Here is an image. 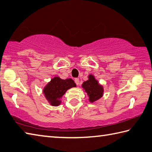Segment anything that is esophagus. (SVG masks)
Listing matches in <instances>:
<instances>
[{"mask_svg": "<svg viewBox=\"0 0 152 152\" xmlns=\"http://www.w3.org/2000/svg\"><path fill=\"white\" fill-rule=\"evenodd\" d=\"M74 82H75L77 86H78V85H79V82H80V81H79V79H78V78H75V79H74Z\"/></svg>", "mask_w": 152, "mask_h": 152, "instance_id": "1", "label": "esophagus"}]
</instances>
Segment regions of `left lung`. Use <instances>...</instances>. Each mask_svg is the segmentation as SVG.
<instances>
[{
    "label": "left lung",
    "instance_id": "left-lung-1",
    "mask_svg": "<svg viewBox=\"0 0 152 152\" xmlns=\"http://www.w3.org/2000/svg\"><path fill=\"white\" fill-rule=\"evenodd\" d=\"M88 78L87 81L83 82L82 87L89 96L90 102L94 103L103 96L104 90L103 86L99 84L94 75L90 74Z\"/></svg>",
    "mask_w": 152,
    "mask_h": 152
}]
</instances>
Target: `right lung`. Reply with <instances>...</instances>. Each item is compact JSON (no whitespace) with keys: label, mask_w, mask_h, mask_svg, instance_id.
Listing matches in <instances>:
<instances>
[{"label":"right lung","mask_w":152,"mask_h":152,"mask_svg":"<svg viewBox=\"0 0 152 152\" xmlns=\"http://www.w3.org/2000/svg\"><path fill=\"white\" fill-rule=\"evenodd\" d=\"M76 85L74 80L71 78L62 80L58 76L51 79V80L43 88L45 97L50 105L58 106L61 103V99L66 91Z\"/></svg>","instance_id":"add662e5"}]
</instances>
